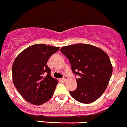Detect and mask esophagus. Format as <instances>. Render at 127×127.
Masks as SVG:
<instances>
[{
	"label": "esophagus",
	"mask_w": 127,
	"mask_h": 127,
	"mask_svg": "<svg viewBox=\"0 0 127 127\" xmlns=\"http://www.w3.org/2000/svg\"><path fill=\"white\" fill-rule=\"evenodd\" d=\"M67 79V77L66 76H64L62 78L63 81H66V80Z\"/></svg>",
	"instance_id": "1"
}]
</instances>
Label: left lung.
Here are the masks:
<instances>
[{
    "instance_id": "1",
    "label": "left lung",
    "mask_w": 127,
    "mask_h": 127,
    "mask_svg": "<svg viewBox=\"0 0 127 127\" xmlns=\"http://www.w3.org/2000/svg\"><path fill=\"white\" fill-rule=\"evenodd\" d=\"M60 51L67 58L72 72L78 77L76 89L69 91L71 96L83 104L95 101L105 91L112 74L109 56L88 44L63 46Z\"/></svg>"
}]
</instances>
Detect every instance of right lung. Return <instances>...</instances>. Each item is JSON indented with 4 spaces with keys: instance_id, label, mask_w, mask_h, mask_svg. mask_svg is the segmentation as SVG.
<instances>
[{
    "instance_id": "1",
    "label": "right lung",
    "mask_w": 127,
    "mask_h": 127,
    "mask_svg": "<svg viewBox=\"0 0 127 127\" xmlns=\"http://www.w3.org/2000/svg\"><path fill=\"white\" fill-rule=\"evenodd\" d=\"M59 49L36 44L22 51L15 60L12 66L13 84L30 104L41 105L53 96L58 82L51 76V69L46 64Z\"/></svg>"
}]
</instances>
